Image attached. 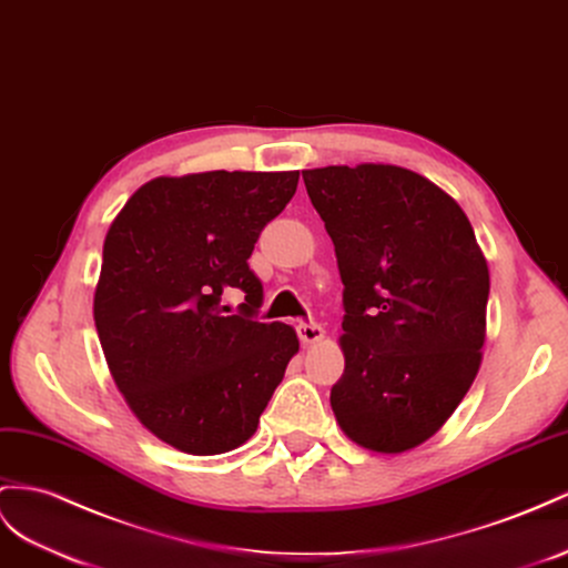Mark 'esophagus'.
Masks as SVG:
<instances>
[{
	"mask_svg": "<svg viewBox=\"0 0 568 568\" xmlns=\"http://www.w3.org/2000/svg\"><path fill=\"white\" fill-rule=\"evenodd\" d=\"M324 328L322 326H318V324H300L297 326V336H300V341L302 343H307V345H312V343H318V341H322L324 338Z\"/></svg>",
	"mask_w": 568,
	"mask_h": 568,
	"instance_id": "34e87169",
	"label": "esophagus"
}]
</instances>
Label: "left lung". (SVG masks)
Returning a JSON list of instances; mask_svg holds the SVG:
<instances>
[{
    "label": "left lung",
    "instance_id": "1",
    "mask_svg": "<svg viewBox=\"0 0 568 568\" xmlns=\"http://www.w3.org/2000/svg\"><path fill=\"white\" fill-rule=\"evenodd\" d=\"M302 178L345 285L331 408L362 448L403 454L439 432L475 382L487 261L468 215L423 174L365 163Z\"/></svg>",
    "mask_w": 568,
    "mask_h": 568
}]
</instances>
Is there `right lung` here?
<instances>
[{
    "label": "right lung",
    "instance_id": "add662e5",
    "mask_svg": "<svg viewBox=\"0 0 568 568\" xmlns=\"http://www.w3.org/2000/svg\"><path fill=\"white\" fill-rule=\"evenodd\" d=\"M300 172H199L136 189L103 244L93 297L100 345L139 423L192 456L242 446L287 362L293 326L256 322L264 287L254 244ZM230 288L245 293L237 313Z\"/></svg>",
    "mask_w": 568,
    "mask_h": 568
}]
</instances>
